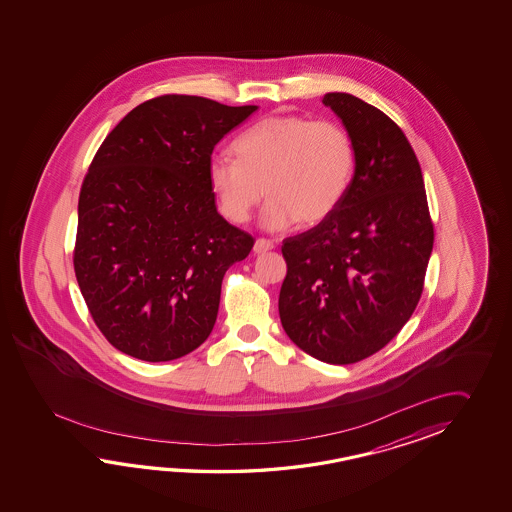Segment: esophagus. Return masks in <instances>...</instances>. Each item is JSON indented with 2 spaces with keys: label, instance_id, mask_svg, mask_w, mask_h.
<instances>
[{
  "label": "esophagus",
  "instance_id": "esophagus-1",
  "mask_svg": "<svg viewBox=\"0 0 512 512\" xmlns=\"http://www.w3.org/2000/svg\"><path fill=\"white\" fill-rule=\"evenodd\" d=\"M271 249H274V241H272V240H265V238H258V240H256V243H254V252H256V254H261V252L271 251Z\"/></svg>",
  "mask_w": 512,
  "mask_h": 512
}]
</instances>
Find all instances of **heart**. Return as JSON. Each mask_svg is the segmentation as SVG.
I'll return each mask as SVG.
<instances>
[{"mask_svg": "<svg viewBox=\"0 0 512 512\" xmlns=\"http://www.w3.org/2000/svg\"><path fill=\"white\" fill-rule=\"evenodd\" d=\"M238 159H208V185L219 210L245 223L267 194L261 221L285 229L318 225L344 201L357 170V146L346 126L304 115L267 117L232 144Z\"/></svg>", "mask_w": 512, "mask_h": 512, "instance_id": "1", "label": "heart"}]
</instances>
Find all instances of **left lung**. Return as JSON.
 <instances>
[{
  "label": "left lung",
  "instance_id": "left-lung-1",
  "mask_svg": "<svg viewBox=\"0 0 512 512\" xmlns=\"http://www.w3.org/2000/svg\"><path fill=\"white\" fill-rule=\"evenodd\" d=\"M357 146V170L340 207L313 229L283 240V329L327 364L368 359L419 304L434 247L425 181L403 130L348 93L322 100Z\"/></svg>",
  "mask_w": 512,
  "mask_h": 512
}]
</instances>
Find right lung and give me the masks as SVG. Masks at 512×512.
<instances>
[{
	"mask_svg": "<svg viewBox=\"0 0 512 512\" xmlns=\"http://www.w3.org/2000/svg\"><path fill=\"white\" fill-rule=\"evenodd\" d=\"M256 109L161 95L131 109L100 144L80 188L73 265L113 348L166 362L210 335L223 276L254 238L219 216L208 159Z\"/></svg>",
	"mask_w": 512,
	"mask_h": 512,
	"instance_id": "obj_1",
	"label": "right lung"
}]
</instances>
